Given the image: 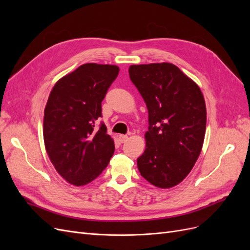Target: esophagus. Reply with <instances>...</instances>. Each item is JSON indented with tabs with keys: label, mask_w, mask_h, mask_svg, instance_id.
<instances>
[{
	"label": "esophagus",
	"mask_w": 250,
	"mask_h": 250,
	"mask_svg": "<svg viewBox=\"0 0 250 250\" xmlns=\"http://www.w3.org/2000/svg\"><path fill=\"white\" fill-rule=\"evenodd\" d=\"M127 140H128L127 135H125V134H120V135H119V141H120L121 143H125V142H127Z\"/></svg>",
	"instance_id": "esophagus-1"
}]
</instances>
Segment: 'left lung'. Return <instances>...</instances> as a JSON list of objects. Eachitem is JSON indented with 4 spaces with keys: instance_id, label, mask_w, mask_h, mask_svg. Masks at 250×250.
<instances>
[{
    "instance_id": "obj_1",
    "label": "left lung",
    "mask_w": 250,
    "mask_h": 250,
    "mask_svg": "<svg viewBox=\"0 0 250 250\" xmlns=\"http://www.w3.org/2000/svg\"><path fill=\"white\" fill-rule=\"evenodd\" d=\"M129 77L149 113L139 171L157 188L176 186L201 152L207 126L203 95L192 79L168 62L130 65Z\"/></svg>"
}]
</instances>
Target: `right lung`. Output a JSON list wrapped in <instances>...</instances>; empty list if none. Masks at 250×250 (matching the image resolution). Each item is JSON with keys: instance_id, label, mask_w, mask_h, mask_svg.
<instances>
[{"instance_id": "right-lung-1", "label": "right lung", "mask_w": 250, "mask_h": 250, "mask_svg": "<svg viewBox=\"0 0 250 250\" xmlns=\"http://www.w3.org/2000/svg\"><path fill=\"white\" fill-rule=\"evenodd\" d=\"M117 65L85 63L60 79L44 108L43 140L52 164L67 183L84 186L107 167L115 144L101 103L118 77Z\"/></svg>"}]
</instances>
